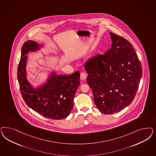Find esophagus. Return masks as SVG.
I'll return each mask as SVG.
<instances>
[{
	"label": "esophagus",
	"mask_w": 156,
	"mask_h": 156,
	"mask_svg": "<svg viewBox=\"0 0 156 156\" xmlns=\"http://www.w3.org/2000/svg\"><path fill=\"white\" fill-rule=\"evenodd\" d=\"M87 75L86 74L85 72H81L80 74V79L82 80H84L87 77Z\"/></svg>",
	"instance_id": "obj_1"
}]
</instances>
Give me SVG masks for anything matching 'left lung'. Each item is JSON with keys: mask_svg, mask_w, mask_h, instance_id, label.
Wrapping results in <instances>:
<instances>
[{"mask_svg": "<svg viewBox=\"0 0 156 156\" xmlns=\"http://www.w3.org/2000/svg\"><path fill=\"white\" fill-rule=\"evenodd\" d=\"M111 48L86 62L87 82L101 113H116L133 101L142 75L141 62L126 39L110 33Z\"/></svg>", "mask_w": 156, "mask_h": 156, "instance_id": "obj_1", "label": "left lung"}]
</instances>
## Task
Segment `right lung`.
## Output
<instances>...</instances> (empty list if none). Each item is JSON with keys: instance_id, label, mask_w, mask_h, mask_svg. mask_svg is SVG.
<instances>
[{"instance_id": "1", "label": "right lung", "mask_w": 156, "mask_h": 156, "mask_svg": "<svg viewBox=\"0 0 156 156\" xmlns=\"http://www.w3.org/2000/svg\"><path fill=\"white\" fill-rule=\"evenodd\" d=\"M44 46L34 41L25 42L21 50L17 77L20 91L26 105L41 115L60 120L69 115L73 107L76 92L80 85V72L70 75H58L55 70L48 76L42 85L34 87L27 78V55Z\"/></svg>"}]
</instances>
